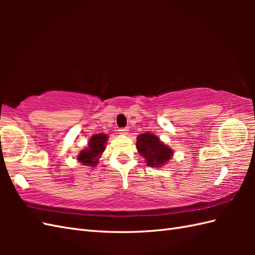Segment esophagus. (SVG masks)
I'll use <instances>...</instances> for the list:
<instances>
[{"label":"esophagus","instance_id":"34e87169","mask_svg":"<svg viewBox=\"0 0 255 255\" xmlns=\"http://www.w3.org/2000/svg\"><path fill=\"white\" fill-rule=\"evenodd\" d=\"M128 130H129L128 128H121V129H118L119 133H121V134H124V136H125V134H127V133H128Z\"/></svg>","mask_w":255,"mask_h":255}]
</instances>
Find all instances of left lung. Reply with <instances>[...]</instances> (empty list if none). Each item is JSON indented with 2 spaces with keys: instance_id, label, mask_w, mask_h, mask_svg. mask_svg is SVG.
<instances>
[{
  "instance_id": "left-lung-1",
  "label": "left lung",
  "mask_w": 255,
  "mask_h": 255,
  "mask_svg": "<svg viewBox=\"0 0 255 255\" xmlns=\"http://www.w3.org/2000/svg\"><path fill=\"white\" fill-rule=\"evenodd\" d=\"M136 147L140 155L147 161V165L151 167L163 166L173 154L172 149L162 142L159 137L149 132L139 134Z\"/></svg>"
}]
</instances>
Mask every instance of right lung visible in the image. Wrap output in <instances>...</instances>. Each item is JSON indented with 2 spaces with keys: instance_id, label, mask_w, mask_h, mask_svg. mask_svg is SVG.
Wrapping results in <instances>:
<instances>
[{
  "instance_id": "obj_1",
  "label": "right lung",
  "mask_w": 255,
  "mask_h": 255,
  "mask_svg": "<svg viewBox=\"0 0 255 255\" xmlns=\"http://www.w3.org/2000/svg\"><path fill=\"white\" fill-rule=\"evenodd\" d=\"M107 138V134L105 133H96L94 136H92L89 141L88 149H84L79 153V162L84 165L95 166L99 163V158L101 154L104 152Z\"/></svg>"
}]
</instances>
